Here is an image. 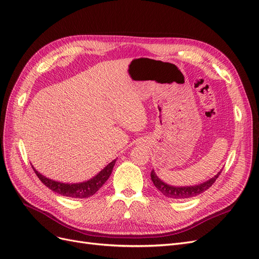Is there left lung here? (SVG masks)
<instances>
[{
    "instance_id": "8db88e82",
    "label": "left lung",
    "mask_w": 259,
    "mask_h": 259,
    "mask_svg": "<svg viewBox=\"0 0 259 259\" xmlns=\"http://www.w3.org/2000/svg\"><path fill=\"white\" fill-rule=\"evenodd\" d=\"M221 171L217 173L213 178L209 179L202 184L194 185V186H171L167 183L162 182L157 175L155 173L154 170L151 172V180L153 184L164 196L170 199L175 200H183V199H188L193 198L195 195H199L202 192L206 191L208 188H210L212 184L215 182V180L219 178Z\"/></svg>"
}]
</instances>
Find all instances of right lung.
Returning a JSON list of instances; mask_svg holds the SVG:
<instances>
[{
	"label": "right lung",
	"mask_w": 259,
	"mask_h": 259,
	"mask_svg": "<svg viewBox=\"0 0 259 259\" xmlns=\"http://www.w3.org/2000/svg\"><path fill=\"white\" fill-rule=\"evenodd\" d=\"M117 159H113L111 162H109L106 167L101 170L96 177L92 179L81 182V183H61L57 182L54 180H51L45 175L38 172L34 165H32L35 173L37 174V177L39 180L42 182L48 188H50L52 191H54L55 193H58L60 195L64 196H69V198H75V199H86L89 198V196L94 195L103 185L105 184V182L108 180L110 177L111 171L113 169V165H115Z\"/></svg>",
	"instance_id": "right-lung-1"
}]
</instances>
